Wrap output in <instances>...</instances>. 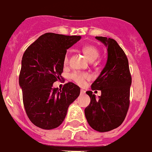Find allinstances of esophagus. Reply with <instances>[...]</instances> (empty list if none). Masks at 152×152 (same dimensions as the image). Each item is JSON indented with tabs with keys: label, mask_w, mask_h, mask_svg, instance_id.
Masks as SVG:
<instances>
[{
	"label": "esophagus",
	"mask_w": 152,
	"mask_h": 152,
	"mask_svg": "<svg viewBox=\"0 0 152 152\" xmlns=\"http://www.w3.org/2000/svg\"><path fill=\"white\" fill-rule=\"evenodd\" d=\"M80 93H81V95H83V94H85V91H84V90H81Z\"/></svg>",
	"instance_id": "34e87169"
}]
</instances>
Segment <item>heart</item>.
I'll return each instance as SVG.
<instances>
[{
    "label": "heart",
    "mask_w": 152,
    "mask_h": 152,
    "mask_svg": "<svg viewBox=\"0 0 152 152\" xmlns=\"http://www.w3.org/2000/svg\"><path fill=\"white\" fill-rule=\"evenodd\" d=\"M82 51L83 52L85 56H87V59L90 61H95L97 59L99 56V50L98 48L96 47L95 45H91V44H87L84 45L83 47L82 48ZM69 53H65L64 59H63V64L65 65H68L69 63ZM70 78L74 81L75 83L80 85V86H83L84 84L86 83V81L88 80L90 78V75L87 73H82V72H74L70 75Z\"/></svg>",
    "instance_id": "obj_1"
}]
</instances>
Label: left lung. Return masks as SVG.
<instances>
[{
  "label": "left lung",
  "mask_w": 152,
  "mask_h": 152,
  "mask_svg": "<svg viewBox=\"0 0 152 152\" xmlns=\"http://www.w3.org/2000/svg\"><path fill=\"white\" fill-rule=\"evenodd\" d=\"M96 38L108 48V60L99 77L91 84V90L101 91V96L96 99L91 91L86 92L91 103L85 108V116L92 129L108 132L121 126L126 118L132 79L127 56L117 41L102 36Z\"/></svg>",
  "instance_id": "left-lung-1"
}]
</instances>
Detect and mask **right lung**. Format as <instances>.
<instances>
[{"instance_id": "obj_1", "label": "right lung", "mask_w": 152, "mask_h": 152, "mask_svg": "<svg viewBox=\"0 0 152 152\" xmlns=\"http://www.w3.org/2000/svg\"><path fill=\"white\" fill-rule=\"evenodd\" d=\"M80 39L79 35L45 33L23 54L19 75L23 104L30 121L41 129L58 127L80 94V87L70 82L60 91L53 87L61 78L67 49Z\"/></svg>"}]
</instances>
